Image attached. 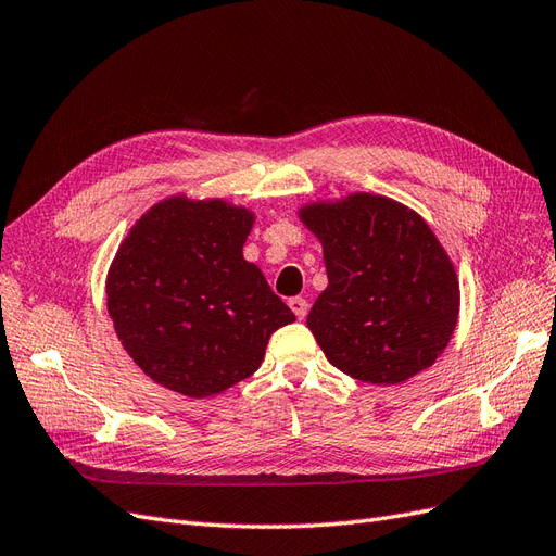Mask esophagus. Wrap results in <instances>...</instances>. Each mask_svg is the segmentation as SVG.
<instances>
[{
	"label": "esophagus",
	"instance_id": "esophagus-1",
	"mask_svg": "<svg viewBox=\"0 0 556 556\" xmlns=\"http://www.w3.org/2000/svg\"><path fill=\"white\" fill-rule=\"evenodd\" d=\"M290 308L294 311V315L299 319H304L308 315V301L301 299V296H294V299H290Z\"/></svg>",
	"mask_w": 556,
	"mask_h": 556
}]
</instances>
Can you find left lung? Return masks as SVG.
<instances>
[{"label":"left lung","instance_id":"left-lung-1","mask_svg":"<svg viewBox=\"0 0 556 556\" xmlns=\"http://www.w3.org/2000/svg\"><path fill=\"white\" fill-rule=\"evenodd\" d=\"M329 285L306 325L325 357L362 382L399 384L447 348L459 315L454 266L415 211L378 194L313 204Z\"/></svg>","mask_w":556,"mask_h":556}]
</instances>
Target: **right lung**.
Instances as JSON below:
<instances>
[{
	"instance_id": "add662e5",
	"label": "right lung",
	"mask_w": 556,
	"mask_h": 556,
	"mask_svg": "<svg viewBox=\"0 0 556 556\" xmlns=\"http://www.w3.org/2000/svg\"><path fill=\"white\" fill-rule=\"evenodd\" d=\"M252 215L166 199L131 227L106 280L123 348L155 382L204 399L252 376L294 313L243 260Z\"/></svg>"
}]
</instances>
